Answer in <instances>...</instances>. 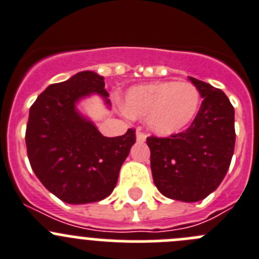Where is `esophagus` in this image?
Listing matches in <instances>:
<instances>
[{"label":"esophagus","mask_w":259,"mask_h":259,"mask_svg":"<svg viewBox=\"0 0 259 259\" xmlns=\"http://www.w3.org/2000/svg\"><path fill=\"white\" fill-rule=\"evenodd\" d=\"M136 139L139 142H144L146 140V135L141 131V128H137V132H136Z\"/></svg>","instance_id":"1"}]
</instances>
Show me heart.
<instances>
[{
	"label": "heart",
	"mask_w": 259,
	"mask_h": 259,
	"mask_svg": "<svg viewBox=\"0 0 259 259\" xmlns=\"http://www.w3.org/2000/svg\"><path fill=\"white\" fill-rule=\"evenodd\" d=\"M199 104L201 94L192 83L160 81L130 89L123 109L130 117L146 118L149 128L156 135L170 136L193 122Z\"/></svg>",
	"instance_id": "b5f03b06"
}]
</instances>
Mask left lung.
<instances>
[{
    "mask_svg": "<svg viewBox=\"0 0 259 259\" xmlns=\"http://www.w3.org/2000/svg\"><path fill=\"white\" fill-rule=\"evenodd\" d=\"M203 98L186 131L147 137L154 183L171 199L197 202L212 193L230 166L235 146L234 107L224 91L188 77Z\"/></svg>",
    "mask_w": 259,
    "mask_h": 259,
    "instance_id": "left-lung-1",
    "label": "left lung"
}]
</instances>
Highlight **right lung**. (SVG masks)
<instances>
[{
	"instance_id": "1",
	"label": "right lung",
	"mask_w": 259,
	"mask_h": 259,
	"mask_svg": "<svg viewBox=\"0 0 259 259\" xmlns=\"http://www.w3.org/2000/svg\"><path fill=\"white\" fill-rule=\"evenodd\" d=\"M104 77L82 71L67 81L52 83L29 112L25 142L31 169L49 192L63 202L81 205L109 196L120 166L136 142V131L105 137L76 110L90 94L109 104Z\"/></svg>"
}]
</instances>
